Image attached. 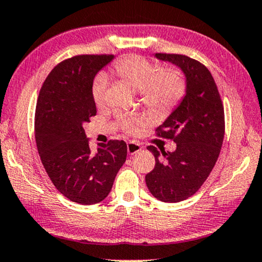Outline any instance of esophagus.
I'll use <instances>...</instances> for the list:
<instances>
[{"label":"esophagus","instance_id":"34e87169","mask_svg":"<svg viewBox=\"0 0 262 262\" xmlns=\"http://www.w3.org/2000/svg\"><path fill=\"white\" fill-rule=\"evenodd\" d=\"M127 151L129 155H135V153L141 151V146L135 141H129L127 144Z\"/></svg>","mask_w":262,"mask_h":262}]
</instances>
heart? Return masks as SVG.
I'll list each match as a JSON object with an SVG mask.
<instances>
[{
    "label": "heart",
    "instance_id": "b5f03b06",
    "mask_svg": "<svg viewBox=\"0 0 262 262\" xmlns=\"http://www.w3.org/2000/svg\"><path fill=\"white\" fill-rule=\"evenodd\" d=\"M114 74L132 89L139 91L144 105L156 113H170L181 103L187 92V81L177 68H163L141 55H128L114 63ZM107 76L100 73L92 85V98L97 105L105 100ZM121 127L133 133L144 123L141 117H121Z\"/></svg>",
    "mask_w": 262,
    "mask_h": 262
}]
</instances>
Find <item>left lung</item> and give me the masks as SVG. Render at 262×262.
Wrapping results in <instances>:
<instances>
[{"label": "left lung", "instance_id": "1", "mask_svg": "<svg viewBox=\"0 0 262 262\" xmlns=\"http://www.w3.org/2000/svg\"><path fill=\"white\" fill-rule=\"evenodd\" d=\"M171 62L186 75L187 92L180 105L157 128V137L176 142L173 152L147 149L156 165L146 175L153 196L164 202H180L194 195L207 180L221 153L225 133L224 106L211 72L186 55L156 54Z\"/></svg>", "mask_w": 262, "mask_h": 262}]
</instances>
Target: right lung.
Returning <instances> with one entry per match:
<instances>
[{
    "instance_id": "1",
    "label": "right lung",
    "mask_w": 262,
    "mask_h": 262,
    "mask_svg": "<svg viewBox=\"0 0 262 262\" xmlns=\"http://www.w3.org/2000/svg\"><path fill=\"white\" fill-rule=\"evenodd\" d=\"M114 55H79L62 61L41 86L34 116L36 144L56 189L76 204H98L109 195L127 158V144L110 140L93 152L82 124L96 116L93 79Z\"/></svg>"
}]
</instances>
